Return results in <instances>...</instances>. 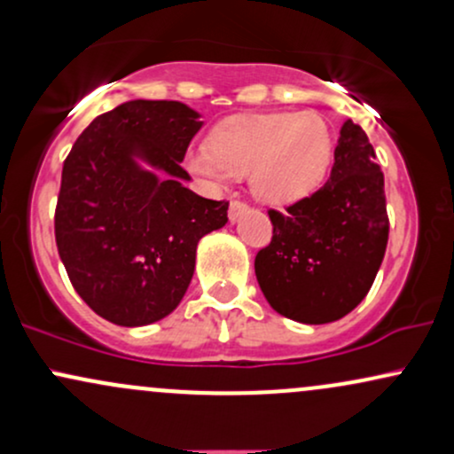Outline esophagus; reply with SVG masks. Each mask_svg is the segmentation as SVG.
Instances as JSON below:
<instances>
[{
    "label": "esophagus",
    "instance_id": "34e87169",
    "mask_svg": "<svg viewBox=\"0 0 454 454\" xmlns=\"http://www.w3.org/2000/svg\"><path fill=\"white\" fill-rule=\"evenodd\" d=\"M249 207L245 205V202H241V200H232L231 202V209H228V217H231V222H237L239 217L243 215L245 211H247Z\"/></svg>",
    "mask_w": 454,
    "mask_h": 454
}]
</instances>
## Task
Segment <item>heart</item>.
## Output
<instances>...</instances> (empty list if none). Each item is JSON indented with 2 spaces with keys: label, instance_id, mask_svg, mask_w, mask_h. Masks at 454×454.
<instances>
[{
  "label": "heart",
  "instance_id": "b5f03b06",
  "mask_svg": "<svg viewBox=\"0 0 454 454\" xmlns=\"http://www.w3.org/2000/svg\"><path fill=\"white\" fill-rule=\"evenodd\" d=\"M333 161V132L317 113L239 114L213 128L209 145H192L185 168L209 187L249 175L269 205H293L316 194Z\"/></svg>",
  "mask_w": 454,
  "mask_h": 454
}]
</instances>
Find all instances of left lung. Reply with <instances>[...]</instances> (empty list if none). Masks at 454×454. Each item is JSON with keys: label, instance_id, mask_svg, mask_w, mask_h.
I'll list each match as a JSON object with an SVG mask.
<instances>
[{"label": "left lung", "instance_id": "1", "mask_svg": "<svg viewBox=\"0 0 454 454\" xmlns=\"http://www.w3.org/2000/svg\"><path fill=\"white\" fill-rule=\"evenodd\" d=\"M254 269L269 305L303 325L335 322L367 296L388 243L384 175L361 126H341L331 176L284 213Z\"/></svg>", "mask_w": 454, "mask_h": 454}]
</instances>
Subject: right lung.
<instances>
[{
	"mask_svg": "<svg viewBox=\"0 0 454 454\" xmlns=\"http://www.w3.org/2000/svg\"><path fill=\"white\" fill-rule=\"evenodd\" d=\"M200 128L181 102L129 100L93 119L64 161L57 249L78 296L113 325L173 314L198 241L226 226V200L185 187L181 161Z\"/></svg>",
	"mask_w": 454,
	"mask_h": 454,
	"instance_id": "1",
	"label": "right lung"
}]
</instances>
